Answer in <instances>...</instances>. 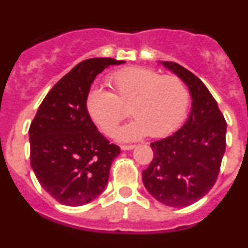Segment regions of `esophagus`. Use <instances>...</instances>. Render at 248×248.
I'll list each match as a JSON object with an SVG mask.
<instances>
[{"label": "esophagus", "instance_id": "obj_1", "mask_svg": "<svg viewBox=\"0 0 248 248\" xmlns=\"http://www.w3.org/2000/svg\"><path fill=\"white\" fill-rule=\"evenodd\" d=\"M135 145H122L120 146V149L122 150H131V149H134Z\"/></svg>", "mask_w": 248, "mask_h": 248}]
</instances>
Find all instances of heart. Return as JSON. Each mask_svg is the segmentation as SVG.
<instances>
[{
	"label": "heart",
	"mask_w": 248,
	"mask_h": 248,
	"mask_svg": "<svg viewBox=\"0 0 248 248\" xmlns=\"http://www.w3.org/2000/svg\"><path fill=\"white\" fill-rule=\"evenodd\" d=\"M111 93L92 88L85 107L103 133L111 135L128 110L134 119L117 131L118 140L163 138L179 128L190 107V92L180 77L146 67H126L108 77Z\"/></svg>",
	"instance_id": "b5f03b06"
}]
</instances>
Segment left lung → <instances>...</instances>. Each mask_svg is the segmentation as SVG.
Segmentation results:
<instances>
[{
	"mask_svg": "<svg viewBox=\"0 0 248 248\" xmlns=\"http://www.w3.org/2000/svg\"><path fill=\"white\" fill-rule=\"evenodd\" d=\"M161 63L189 87L192 107L179 130L150 144L154 157L143 171V183L159 202L185 207L203 198L217 180L226 149L227 124L198 77L175 62Z\"/></svg>",
	"mask_w": 248,
	"mask_h": 248,
	"instance_id": "1",
	"label": "left lung"
}]
</instances>
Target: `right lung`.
<instances>
[{"label":"right lung","mask_w":248,"mask_h":248,"mask_svg":"<svg viewBox=\"0 0 248 248\" xmlns=\"http://www.w3.org/2000/svg\"><path fill=\"white\" fill-rule=\"evenodd\" d=\"M122 63L114 58L78 63L48 92L31 123V166L43 189L63 205L91 202L108 184L120 148L98 131L85 99L95 77Z\"/></svg>","instance_id":"add662e5"}]
</instances>
